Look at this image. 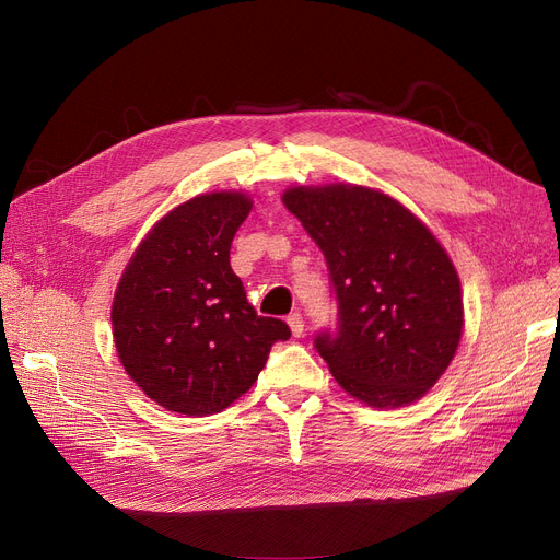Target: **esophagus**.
<instances>
[{
	"instance_id": "34e87169",
	"label": "esophagus",
	"mask_w": 560,
	"mask_h": 560,
	"mask_svg": "<svg viewBox=\"0 0 560 560\" xmlns=\"http://www.w3.org/2000/svg\"><path fill=\"white\" fill-rule=\"evenodd\" d=\"M288 327H290L292 336L302 338L304 336V319H302V315L300 313H290L288 315Z\"/></svg>"
}]
</instances>
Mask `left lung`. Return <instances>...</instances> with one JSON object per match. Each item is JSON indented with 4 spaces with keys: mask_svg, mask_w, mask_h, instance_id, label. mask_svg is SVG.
<instances>
[{
    "mask_svg": "<svg viewBox=\"0 0 560 560\" xmlns=\"http://www.w3.org/2000/svg\"><path fill=\"white\" fill-rule=\"evenodd\" d=\"M329 265L338 331L315 347L340 388L399 408L435 386L463 336L460 279L431 229L395 197L354 184L281 195Z\"/></svg>",
    "mask_w": 560,
    "mask_h": 560,
    "instance_id": "left-lung-1",
    "label": "left lung"
}]
</instances>
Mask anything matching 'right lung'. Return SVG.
Listing matches in <instances>:
<instances>
[{"label":"right lung","instance_id":"obj_1","mask_svg":"<svg viewBox=\"0 0 560 560\" xmlns=\"http://www.w3.org/2000/svg\"><path fill=\"white\" fill-rule=\"evenodd\" d=\"M252 211L241 190L197 195L147 231L110 306L117 359L133 384L182 416H213L243 397L285 322L260 317L229 262Z\"/></svg>","mask_w":560,"mask_h":560}]
</instances>
